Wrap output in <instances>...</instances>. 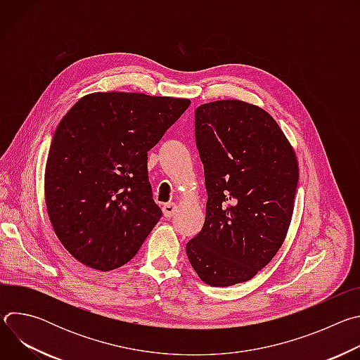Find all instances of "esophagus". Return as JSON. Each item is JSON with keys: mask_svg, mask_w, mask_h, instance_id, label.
<instances>
[{"mask_svg": "<svg viewBox=\"0 0 360 360\" xmlns=\"http://www.w3.org/2000/svg\"><path fill=\"white\" fill-rule=\"evenodd\" d=\"M162 211H164V215H165L167 218H171V217H174V214L178 211L176 203H174V202L165 203L164 207H162Z\"/></svg>", "mask_w": 360, "mask_h": 360, "instance_id": "esophagus-1", "label": "esophagus"}]
</instances>
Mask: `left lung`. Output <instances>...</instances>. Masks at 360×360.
I'll return each mask as SVG.
<instances>
[{"label": "left lung", "mask_w": 360, "mask_h": 360, "mask_svg": "<svg viewBox=\"0 0 360 360\" xmlns=\"http://www.w3.org/2000/svg\"><path fill=\"white\" fill-rule=\"evenodd\" d=\"M195 136L208 192L205 224L186 243L202 282L252 279L281 249L299 179L293 146L262 108L221 99L195 110Z\"/></svg>", "instance_id": "obj_1"}]
</instances>
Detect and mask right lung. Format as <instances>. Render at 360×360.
I'll use <instances>...</instances> for the list:
<instances>
[{"mask_svg":"<svg viewBox=\"0 0 360 360\" xmlns=\"http://www.w3.org/2000/svg\"><path fill=\"white\" fill-rule=\"evenodd\" d=\"M186 98L94 92L61 120L51 142L44 192L64 248L108 272L128 264L162 217L148 181V150L186 111Z\"/></svg>","mask_w":360,"mask_h":360,"instance_id":"obj_1","label":"right lung"}]
</instances>
